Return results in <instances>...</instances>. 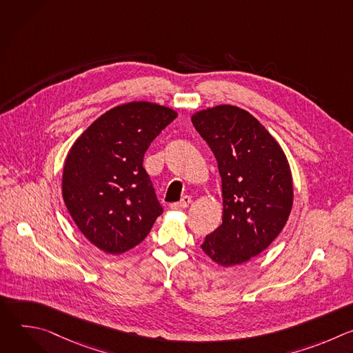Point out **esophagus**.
Returning a JSON list of instances; mask_svg holds the SVG:
<instances>
[{"instance_id": "34e87169", "label": "esophagus", "mask_w": 353, "mask_h": 353, "mask_svg": "<svg viewBox=\"0 0 353 353\" xmlns=\"http://www.w3.org/2000/svg\"><path fill=\"white\" fill-rule=\"evenodd\" d=\"M190 204H191V196L185 195V196L181 198V201H179V203L172 204L170 207H172V210H185Z\"/></svg>"}]
</instances>
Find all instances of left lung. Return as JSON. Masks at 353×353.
<instances>
[{"mask_svg":"<svg viewBox=\"0 0 353 353\" xmlns=\"http://www.w3.org/2000/svg\"><path fill=\"white\" fill-rule=\"evenodd\" d=\"M211 146L222 179V225L205 237L204 253L221 267L257 257L285 228L293 180L278 141L248 112L218 105L191 116Z\"/></svg>","mask_w":353,"mask_h":353,"instance_id":"left-lung-1","label":"left lung"}]
</instances>
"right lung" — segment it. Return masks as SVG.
Wrapping results in <instances>:
<instances>
[{
  "label": "right lung",
  "instance_id": "right-lung-1",
  "mask_svg": "<svg viewBox=\"0 0 353 353\" xmlns=\"http://www.w3.org/2000/svg\"><path fill=\"white\" fill-rule=\"evenodd\" d=\"M177 112L135 100L97 117L70 148L63 198L81 233L106 254L139 244L163 212L142 166L146 149Z\"/></svg>",
  "mask_w": 353,
  "mask_h": 353
}]
</instances>
